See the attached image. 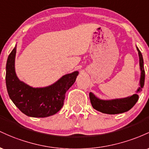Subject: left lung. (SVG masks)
<instances>
[{
    "label": "left lung",
    "instance_id": "8db88e82",
    "mask_svg": "<svg viewBox=\"0 0 149 149\" xmlns=\"http://www.w3.org/2000/svg\"><path fill=\"white\" fill-rule=\"evenodd\" d=\"M139 57V66L141 70V77H140V87L136 91V93L126 98H116L112 100H101L93 94L89 93V98L92 107L96 111L101 112L103 113L110 115L119 114L130 111L132 107L136 104L139 99L138 93L141 91L143 87L145 81V71L143 68V60L141 51L136 47Z\"/></svg>",
    "mask_w": 149,
    "mask_h": 149
}]
</instances>
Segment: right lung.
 <instances>
[{
	"instance_id": "add662e5",
	"label": "right lung",
	"mask_w": 149,
	"mask_h": 149,
	"mask_svg": "<svg viewBox=\"0 0 149 149\" xmlns=\"http://www.w3.org/2000/svg\"><path fill=\"white\" fill-rule=\"evenodd\" d=\"M16 47L8 56L6 64V87L10 98L22 113L29 117L46 118L55 115L63 107L66 91L75 82L79 72L64 75L48 86L33 88L17 77Z\"/></svg>"
}]
</instances>
